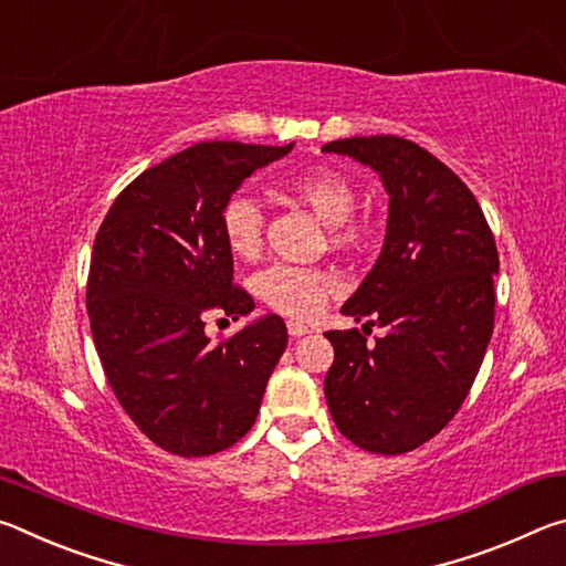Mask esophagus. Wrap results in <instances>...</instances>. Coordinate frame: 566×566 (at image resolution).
Returning a JSON list of instances; mask_svg holds the SVG:
<instances>
[{
	"mask_svg": "<svg viewBox=\"0 0 566 566\" xmlns=\"http://www.w3.org/2000/svg\"><path fill=\"white\" fill-rule=\"evenodd\" d=\"M286 332H290V337H304V334H310L312 329L302 322H286Z\"/></svg>",
	"mask_w": 566,
	"mask_h": 566,
	"instance_id": "1",
	"label": "esophagus"
}]
</instances>
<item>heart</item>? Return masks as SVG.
I'll use <instances>...</instances> for the list:
<instances>
[{"instance_id": "1", "label": "heart", "mask_w": 566, "mask_h": 566, "mask_svg": "<svg viewBox=\"0 0 566 566\" xmlns=\"http://www.w3.org/2000/svg\"><path fill=\"white\" fill-rule=\"evenodd\" d=\"M286 195L332 227L334 242L352 247L359 242V229L349 219L357 209V189L352 179L332 167H314L296 175L286 185ZM222 237L237 260H254L262 249L264 212L254 199L237 195L229 199L219 217ZM337 276L324 270L274 264L254 276L252 290L270 310L292 319H312L324 302L337 292Z\"/></svg>"}]
</instances>
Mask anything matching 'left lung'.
<instances>
[{
    "instance_id": "1",
    "label": "left lung",
    "mask_w": 566,
    "mask_h": 566,
    "mask_svg": "<svg viewBox=\"0 0 566 566\" xmlns=\"http://www.w3.org/2000/svg\"><path fill=\"white\" fill-rule=\"evenodd\" d=\"M379 175L389 195L387 234L371 272L342 304L385 327L324 332L334 364L324 397L339 432L375 454H405L442 432L462 407L494 329L500 254L482 207L452 169L391 134L324 145Z\"/></svg>"
}]
</instances>
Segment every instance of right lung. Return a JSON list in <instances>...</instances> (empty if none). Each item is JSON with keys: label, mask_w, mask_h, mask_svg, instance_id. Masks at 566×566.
I'll list each match as a JSON object with an SVG mask.
<instances>
[{"label": "right lung", "mask_w": 566, "mask_h": 566, "mask_svg": "<svg viewBox=\"0 0 566 566\" xmlns=\"http://www.w3.org/2000/svg\"><path fill=\"white\" fill-rule=\"evenodd\" d=\"M294 145L199 142L149 167L114 199L94 239L87 312L104 375L157 447L207 457L252 429L286 327L276 314L212 344L209 317H247L222 237L224 205Z\"/></svg>", "instance_id": "1"}]
</instances>
